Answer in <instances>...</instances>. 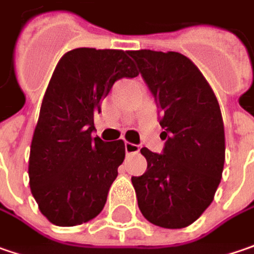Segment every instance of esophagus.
I'll return each mask as SVG.
<instances>
[{"instance_id": "esophagus-1", "label": "esophagus", "mask_w": 254, "mask_h": 254, "mask_svg": "<svg viewBox=\"0 0 254 254\" xmlns=\"http://www.w3.org/2000/svg\"><path fill=\"white\" fill-rule=\"evenodd\" d=\"M139 145H135V143H129L127 142L125 143V152H127V155H132V153H138L139 152Z\"/></svg>"}]
</instances>
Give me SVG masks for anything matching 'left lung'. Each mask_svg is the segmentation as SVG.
Masks as SVG:
<instances>
[{
  "instance_id": "8db88e82",
  "label": "left lung",
  "mask_w": 254,
  "mask_h": 254,
  "mask_svg": "<svg viewBox=\"0 0 254 254\" xmlns=\"http://www.w3.org/2000/svg\"><path fill=\"white\" fill-rule=\"evenodd\" d=\"M162 111L163 153L140 149L148 168L132 176L145 219L165 229L192 225L215 197L225 165V127L213 89L179 52L129 51Z\"/></svg>"
}]
</instances>
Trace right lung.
<instances>
[{
  "mask_svg": "<svg viewBox=\"0 0 254 254\" xmlns=\"http://www.w3.org/2000/svg\"><path fill=\"white\" fill-rule=\"evenodd\" d=\"M138 75L129 51L122 50L76 48L57 64L28 162L31 192L51 223L76 226L102 212L125 143L92 138L94 116L118 79Z\"/></svg>",
  "mask_w": 254,
  "mask_h": 254,
  "instance_id": "obj_1",
  "label": "right lung"
}]
</instances>
